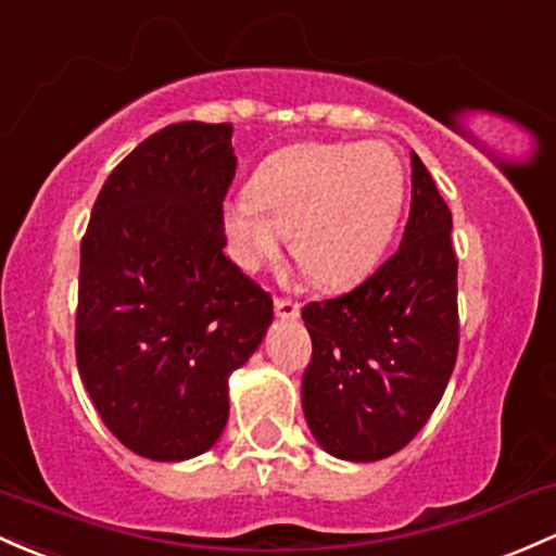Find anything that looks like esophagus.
<instances>
[{"label": "esophagus", "mask_w": 556, "mask_h": 556, "mask_svg": "<svg viewBox=\"0 0 556 556\" xmlns=\"http://www.w3.org/2000/svg\"><path fill=\"white\" fill-rule=\"evenodd\" d=\"M274 311H277L279 319H298L301 316V306L295 301H290V298H277L274 301Z\"/></svg>", "instance_id": "1"}]
</instances>
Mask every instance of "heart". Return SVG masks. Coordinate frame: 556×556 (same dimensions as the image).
Segmentation results:
<instances>
[{
    "label": "heart",
    "mask_w": 556,
    "mask_h": 556,
    "mask_svg": "<svg viewBox=\"0 0 556 556\" xmlns=\"http://www.w3.org/2000/svg\"><path fill=\"white\" fill-rule=\"evenodd\" d=\"M406 200V170L382 142L306 144L261 166L253 187L224 203L235 258L258 268L290 229L311 277L343 288L375 268Z\"/></svg>",
    "instance_id": "1"
}]
</instances>
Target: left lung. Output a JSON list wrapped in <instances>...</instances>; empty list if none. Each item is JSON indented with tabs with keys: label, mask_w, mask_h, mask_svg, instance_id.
I'll list each match as a JSON object with an SVG mask.
<instances>
[{
	"label": "left lung",
	"mask_w": 556,
	"mask_h": 556,
	"mask_svg": "<svg viewBox=\"0 0 556 556\" xmlns=\"http://www.w3.org/2000/svg\"><path fill=\"white\" fill-rule=\"evenodd\" d=\"M314 356L303 414L327 454L377 462L435 412L459 348L451 211L412 152V211L401 248L367 282L303 308Z\"/></svg>",
	"instance_id": "8db88e82"
}]
</instances>
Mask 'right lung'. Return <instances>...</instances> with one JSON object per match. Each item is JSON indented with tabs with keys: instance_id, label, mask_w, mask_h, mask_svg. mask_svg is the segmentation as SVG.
<instances>
[{
	"instance_id": "right-lung-1",
	"label": "right lung",
	"mask_w": 556,
	"mask_h": 556,
	"mask_svg": "<svg viewBox=\"0 0 556 556\" xmlns=\"http://www.w3.org/2000/svg\"><path fill=\"white\" fill-rule=\"evenodd\" d=\"M229 124H170L108 176L81 240L76 362L108 430L152 462L205 454L271 295L224 253Z\"/></svg>"
}]
</instances>
